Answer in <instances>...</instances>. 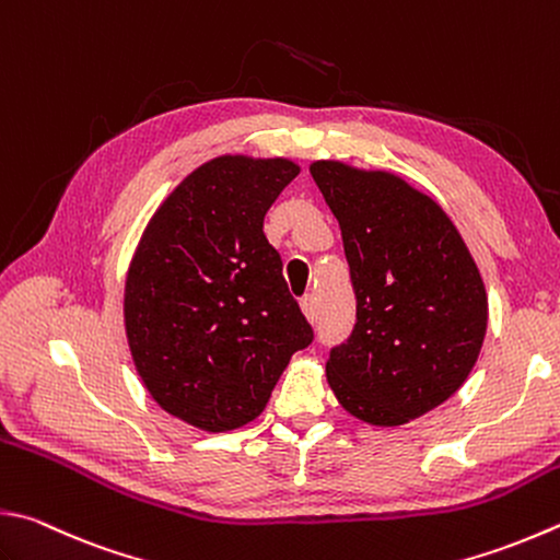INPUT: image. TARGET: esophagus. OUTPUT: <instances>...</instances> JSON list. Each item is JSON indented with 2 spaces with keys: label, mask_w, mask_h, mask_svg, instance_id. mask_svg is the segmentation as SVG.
<instances>
[{
  "label": "esophagus",
  "mask_w": 560,
  "mask_h": 560,
  "mask_svg": "<svg viewBox=\"0 0 560 560\" xmlns=\"http://www.w3.org/2000/svg\"><path fill=\"white\" fill-rule=\"evenodd\" d=\"M300 304H302L304 316H307L310 322H314L316 316H319V302H316V294H304V298L300 300Z\"/></svg>",
  "instance_id": "34e87169"
}]
</instances>
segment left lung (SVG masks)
Wrapping results in <instances>:
<instances>
[{
    "instance_id": "1",
    "label": "left lung",
    "mask_w": 560,
    "mask_h": 560,
    "mask_svg": "<svg viewBox=\"0 0 560 560\" xmlns=\"http://www.w3.org/2000/svg\"><path fill=\"white\" fill-rule=\"evenodd\" d=\"M310 173L339 219L355 324L326 377L343 409L399 427L456 393L478 361L488 294L476 260L434 199L389 173L334 161Z\"/></svg>"
}]
</instances>
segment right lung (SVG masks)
<instances>
[{"label":"right lung","mask_w":560,"mask_h":560,"mask_svg":"<svg viewBox=\"0 0 560 560\" xmlns=\"http://www.w3.org/2000/svg\"><path fill=\"white\" fill-rule=\"evenodd\" d=\"M298 175L282 158H214L143 231L126 278V336L155 402L187 424H248L292 353L314 341L262 234L270 205Z\"/></svg>","instance_id":"1"}]
</instances>
